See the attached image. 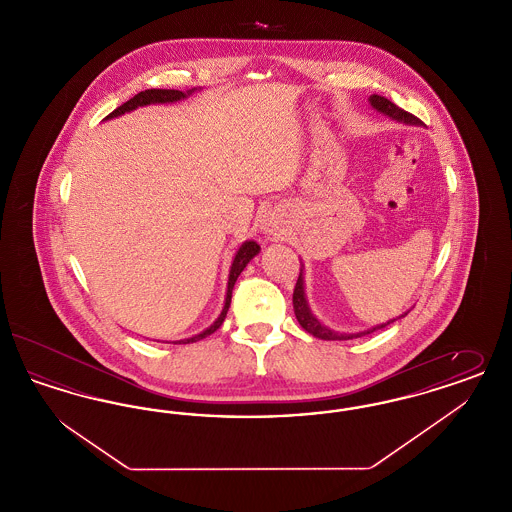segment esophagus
<instances>
[{
	"mask_svg": "<svg viewBox=\"0 0 512 512\" xmlns=\"http://www.w3.org/2000/svg\"><path fill=\"white\" fill-rule=\"evenodd\" d=\"M261 230L270 238H278L280 234H284V222L276 213H267L261 220Z\"/></svg>",
	"mask_w": 512,
	"mask_h": 512,
	"instance_id": "34e87169",
	"label": "esophagus"
}]
</instances>
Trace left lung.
<instances>
[{"label": "left lung", "mask_w": 512, "mask_h": 512, "mask_svg": "<svg viewBox=\"0 0 512 512\" xmlns=\"http://www.w3.org/2000/svg\"><path fill=\"white\" fill-rule=\"evenodd\" d=\"M370 105H372L376 111L388 115V117L395 119V121L420 124V119H416L413 113H409V111L397 107L395 103H391L390 99L384 98V96H370ZM293 309H295V317L299 320V324H301L309 334H313L315 338H320V340H353V338H361V336L370 334V332H374V330L386 328L390 322L395 320V318H393V320L386 322V324L374 326L372 330H365V332H359V334H338V332L326 328L324 324L318 322L317 318L313 317V313H311V309H309V305H307L305 290H303V274H301V272H299V278H297L295 290H293Z\"/></svg>", "instance_id": "obj_1"}]
</instances>
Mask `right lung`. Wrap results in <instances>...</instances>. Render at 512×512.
I'll return each mask as SVG.
<instances>
[{"instance_id": "1", "label": "right lung", "mask_w": 512, "mask_h": 512, "mask_svg": "<svg viewBox=\"0 0 512 512\" xmlns=\"http://www.w3.org/2000/svg\"><path fill=\"white\" fill-rule=\"evenodd\" d=\"M190 94V92H188ZM186 98V94L184 92H180V90H157V88H153V90H146V92H140V94H136L134 98L128 99L126 103H122L121 107H117L113 113H109L105 119H113V117H121L124 113H128V111H132V109H136V107H142V105H149V103H171V101H178V99ZM259 245L255 244V242H245L240 249H238V253H236V257H234V263H232V268H230V278H228V292H226V303H224V309H222V313H220V317L207 328V330H203L201 334H197L194 338H188V340H182V343H194V341L203 340V338H207V336H211L213 332H217L220 328V324L224 322V318H226V313H228V307H230V299H232V290H234V284H236V280H238V276L242 274V270H244L245 265L259 253ZM180 343V341H178Z\"/></svg>"}]
</instances>
